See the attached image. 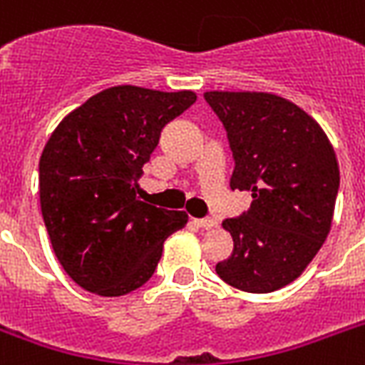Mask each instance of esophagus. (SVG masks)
Returning <instances> with one entry per match:
<instances>
[{"mask_svg": "<svg viewBox=\"0 0 365 365\" xmlns=\"http://www.w3.org/2000/svg\"><path fill=\"white\" fill-rule=\"evenodd\" d=\"M193 224L199 227H205V230H210V227L218 226V222L214 218H195Z\"/></svg>", "mask_w": 365, "mask_h": 365, "instance_id": "esophagus-1", "label": "esophagus"}]
</instances>
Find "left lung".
<instances>
[{
  "mask_svg": "<svg viewBox=\"0 0 365 365\" xmlns=\"http://www.w3.org/2000/svg\"><path fill=\"white\" fill-rule=\"evenodd\" d=\"M230 139V187L250 191L249 212L226 218L232 257L216 274L245 293H272L294 282L329 235L339 163L318 122L268 91H207Z\"/></svg>",
  "mask_w": 365,
  "mask_h": 365,
  "instance_id": "1",
  "label": "left lung"
}]
</instances>
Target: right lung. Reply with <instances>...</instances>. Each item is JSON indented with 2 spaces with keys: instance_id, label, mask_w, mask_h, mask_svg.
<instances>
[{
  "instance_id": "1",
  "label": "right lung",
  "mask_w": 365,
  "mask_h": 365,
  "mask_svg": "<svg viewBox=\"0 0 365 365\" xmlns=\"http://www.w3.org/2000/svg\"><path fill=\"white\" fill-rule=\"evenodd\" d=\"M191 90L108 88L74 108L40 157V205L55 257L80 287L122 297L149 282L187 214L139 201L138 180Z\"/></svg>"
}]
</instances>
